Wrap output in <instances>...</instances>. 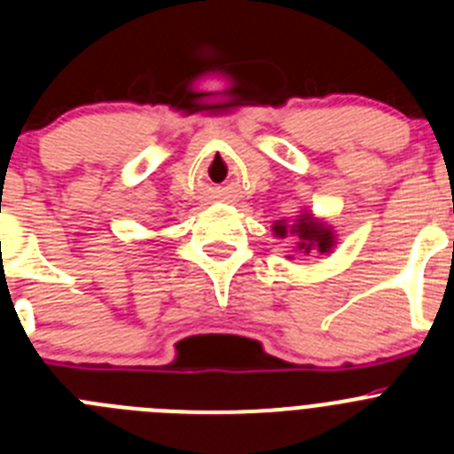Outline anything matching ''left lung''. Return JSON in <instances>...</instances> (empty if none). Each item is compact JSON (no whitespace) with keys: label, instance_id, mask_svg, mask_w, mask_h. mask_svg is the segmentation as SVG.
Returning <instances> with one entry per match:
<instances>
[{"label":"left lung","instance_id":"8db88e82","mask_svg":"<svg viewBox=\"0 0 454 454\" xmlns=\"http://www.w3.org/2000/svg\"><path fill=\"white\" fill-rule=\"evenodd\" d=\"M275 234L284 236L286 234V227H284V224H277ZM295 234L302 239V243H300L298 247L304 252H309L311 247H316L318 252H330L332 243H334V240H332V231L327 230L325 224L314 223L309 215H302V218H300V223L295 224Z\"/></svg>","mask_w":454,"mask_h":454}]
</instances>
